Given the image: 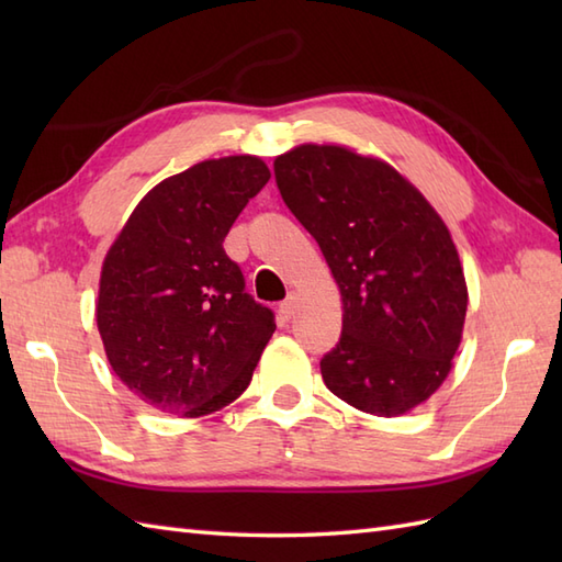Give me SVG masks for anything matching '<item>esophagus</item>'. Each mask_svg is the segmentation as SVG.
Instances as JSON below:
<instances>
[{
	"label": "esophagus",
	"mask_w": 562,
	"mask_h": 562,
	"mask_svg": "<svg viewBox=\"0 0 562 562\" xmlns=\"http://www.w3.org/2000/svg\"><path fill=\"white\" fill-rule=\"evenodd\" d=\"M294 312H296V296L292 294V296H288V300H284V302L280 304V316H282L284 321H290V318L294 316Z\"/></svg>",
	"instance_id": "obj_1"
}]
</instances>
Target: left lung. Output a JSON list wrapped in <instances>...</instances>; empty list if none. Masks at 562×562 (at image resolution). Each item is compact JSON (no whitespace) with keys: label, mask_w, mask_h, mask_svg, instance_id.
Instances as JSON below:
<instances>
[{"label":"left lung","mask_w":562,"mask_h":562,"mask_svg":"<svg viewBox=\"0 0 562 562\" xmlns=\"http://www.w3.org/2000/svg\"><path fill=\"white\" fill-rule=\"evenodd\" d=\"M274 181L340 290L342 333L321 360L326 386L379 417L417 408L449 376L469 306L445 220L391 164L342 145L280 154Z\"/></svg>","instance_id":"left-lung-1"}]
</instances>
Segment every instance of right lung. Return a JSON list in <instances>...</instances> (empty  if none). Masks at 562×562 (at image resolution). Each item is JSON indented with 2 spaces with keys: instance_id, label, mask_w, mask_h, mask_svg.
<instances>
[{
  "instance_id": "obj_1",
  "label": "right lung",
  "mask_w": 562,
  "mask_h": 562,
  "mask_svg": "<svg viewBox=\"0 0 562 562\" xmlns=\"http://www.w3.org/2000/svg\"><path fill=\"white\" fill-rule=\"evenodd\" d=\"M270 181L250 154L205 159L137 202L103 258L97 326L115 376L151 408L200 417L236 401L274 333L224 236Z\"/></svg>"
}]
</instances>
